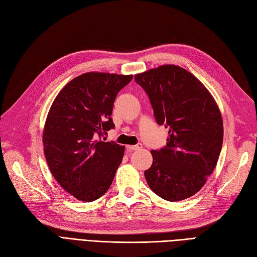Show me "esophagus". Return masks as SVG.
<instances>
[{
  "mask_svg": "<svg viewBox=\"0 0 257 257\" xmlns=\"http://www.w3.org/2000/svg\"><path fill=\"white\" fill-rule=\"evenodd\" d=\"M126 148H127V150H130V151H136V150H140L141 148H143V146H141V144H138L135 146H127Z\"/></svg>",
  "mask_w": 257,
  "mask_h": 257,
  "instance_id": "34e87169",
  "label": "esophagus"
}]
</instances>
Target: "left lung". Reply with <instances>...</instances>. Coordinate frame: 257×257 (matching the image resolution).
I'll list each match as a JSON object with an SVG mask.
<instances>
[{
  "mask_svg": "<svg viewBox=\"0 0 257 257\" xmlns=\"http://www.w3.org/2000/svg\"><path fill=\"white\" fill-rule=\"evenodd\" d=\"M146 90L159 125L169 127L165 148L152 150L145 171L158 197L176 202L196 194L216 168L223 121L213 95L187 70L163 65L135 75Z\"/></svg>",
  "mask_w": 257,
  "mask_h": 257,
  "instance_id": "obj_1",
  "label": "left lung"
}]
</instances>
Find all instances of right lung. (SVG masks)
<instances>
[{"mask_svg":"<svg viewBox=\"0 0 257 257\" xmlns=\"http://www.w3.org/2000/svg\"><path fill=\"white\" fill-rule=\"evenodd\" d=\"M133 75L87 72L70 81L53 101L44 124L50 171L68 193L92 202L108 190L124 147L100 139L114 127L112 106Z\"/></svg>","mask_w":257,"mask_h":257,"instance_id":"1","label":"right lung"}]
</instances>
